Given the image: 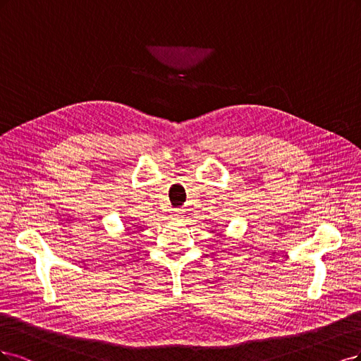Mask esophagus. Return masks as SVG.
Masks as SVG:
<instances>
[{
  "mask_svg": "<svg viewBox=\"0 0 361 361\" xmlns=\"http://www.w3.org/2000/svg\"><path fill=\"white\" fill-rule=\"evenodd\" d=\"M172 216L173 217H181L183 216V210H172Z\"/></svg>",
  "mask_w": 361,
  "mask_h": 361,
  "instance_id": "1",
  "label": "esophagus"
}]
</instances>
